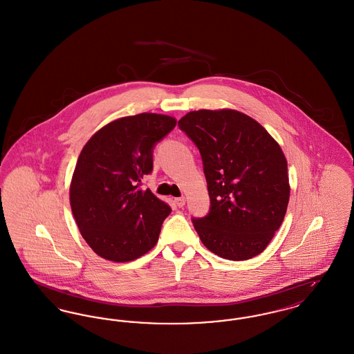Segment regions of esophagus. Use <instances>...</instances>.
Segmentation results:
<instances>
[{"label":"esophagus","mask_w":354,"mask_h":354,"mask_svg":"<svg viewBox=\"0 0 354 354\" xmlns=\"http://www.w3.org/2000/svg\"><path fill=\"white\" fill-rule=\"evenodd\" d=\"M175 204H176L178 207H180V208H182V207L185 204V196H182V198H176V199H175Z\"/></svg>","instance_id":"esophagus-1"}]
</instances>
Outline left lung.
<instances>
[{
	"instance_id": "obj_1",
	"label": "left lung",
	"mask_w": 354,
	"mask_h": 354,
	"mask_svg": "<svg viewBox=\"0 0 354 354\" xmlns=\"http://www.w3.org/2000/svg\"><path fill=\"white\" fill-rule=\"evenodd\" d=\"M178 126L202 155L211 207L192 223L203 244L234 261L263 252L289 202L288 163L279 143L259 122L231 109L191 111Z\"/></svg>"
}]
</instances>
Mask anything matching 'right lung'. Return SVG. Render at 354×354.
Instances as JSON below:
<instances>
[{
	"mask_svg": "<svg viewBox=\"0 0 354 354\" xmlns=\"http://www.w3.org/2000/svg\"><path fill=\"white\" fill-rule=\"evenodd\" d=\"M176 119L142 113L110 122L80 153L70 185V205L81 235L106 260L126 263L149 252L171 212L142 188L152 171V150Z\"/></svg>",
	"mask_w": 354,
	"mask_h": 354,
	"instance_id": "add662e5",
	"label": "right lung"
}]
</instances>
